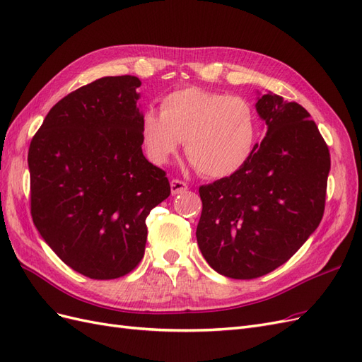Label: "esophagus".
<instances>
[{"mask_svg": "<svg viewBox=\"0 0 362 362\" xmlns=\"http://www.w3.org/2000/svg\"><path fill=\"white\" fill-rule=\"evenodd\" d=\"M189 189L187 182L184 181H180V180H172L170 181V192L172 194H178V193H182Z\"/></svg>", "mask_w": 362, "mask_h": 362, "instance_id": "esophagus-1", "label": "esophagus"}]
</instances>
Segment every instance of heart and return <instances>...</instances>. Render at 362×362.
Masks as SVG:
<instances>
[{"instance_id":"b5f03b06","label":"heart","mask_w":362,"mask_h":362,"mask_svg":"<svg viewBox=\"0 0 362 362\" xmlns=\"http://www.w3.org/2000/svg\"><path fill=\"white\" fill-rule=\"evenodd\" d=\"M259 119L245 98L184 87L161 101V113L141 116V144L148 158L169 163L185 141V154L206 178L231 177L250 160Z\"/></svg>"}]
</instances>
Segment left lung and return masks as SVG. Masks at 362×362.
<instances>
[{"instance_id":"obj_1","label":"left lung","mask_w":362,"mask_h":362,"mask_svg":"<svg viewBox=\"0 0 362 362\" xmlns=\"http://www.w3.org/2000/svg\"><path fill=\"white\" fill-rule=\"evenodd\" d=\"M255 108L267 133L250 160L199 187V249L233 279L267 275L299 250L323 217L331 169L329 149L302 105L269 92Z\"/></svg>"}]
</instances>
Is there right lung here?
<instances>
[{
	"instance_id": "right-lung-1",
	"label": "right lung",
	"mask_w": 362,
	"mask_h": 362,
	"mask_svg": "<svg viewBox=\"0 0 362 362\" xmlns=\"http://www.w3.org/2000/svg\"><path fill=\"white\" fill-rule=\"evenodd\" d=\"M140 80L104 76L64 96L28 149L31 217L57 257L92 279H116L145 254L146 217L170 194L141 152Z\"/></svg>"
}]
</instances>
